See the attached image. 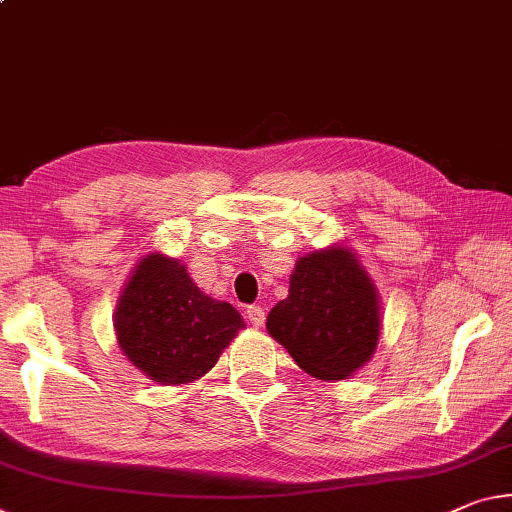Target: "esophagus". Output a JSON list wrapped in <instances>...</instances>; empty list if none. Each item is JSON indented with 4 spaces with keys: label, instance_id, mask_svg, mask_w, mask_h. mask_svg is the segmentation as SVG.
Masks as SVG:
<instances>
[{
    "label": "esophagus",
    "instance_id": "1",
    "mask_svg": "<svg viewBox=\"0 0 512 512\" xmlns=\"http://www.w3.org/2000/svg\"><path fill=\"white\" fill-rule=\"evenodd\" d=\"M246 316H248L250 326H255V328H262L264 321H266L264 307H259V305H250L248 310H246Z\"/></svg>",
    "mask_w": 512,
    "mask_h": 512
}]
</instances>
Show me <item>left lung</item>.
Here are the masks:
<instances>
[{
    "instance_id": "8db88e82",
    "label": "left lung",
    "mask_w": 512,
    "mask_h": 512,
    "mask_svg": "<svg viewBox=\"0 0 512 512\" xmlns=\"http://www.w3.org/2000/svg\"><path fill=\"white\" fill-rule=\"evenodd\" d=\"M266 330L310 376L342 380L376 351L378 294L346 248L321 250L298 259Z\"/></svg>"
}]
</instances>
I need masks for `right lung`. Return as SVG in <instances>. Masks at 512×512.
<instances>
[{
  "instance_id": "add662e5",
  "label": "right lung",
  "mask_w": 512,
  "mask_h": 512,
  "mask_svg": "<svg viewBox=\"0 0 512 512\" xmlns=\"http://www.w3.org/2000/svg\"><path fill=\"white\" fill-rule=\"evenodd\" d=\"M241 328L230 303L202 294L180 262L161 255L136 266L116 310L120 351L164 385L207 373Z\"/></svg>"
}]
</instances>
